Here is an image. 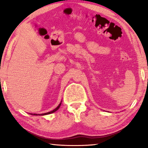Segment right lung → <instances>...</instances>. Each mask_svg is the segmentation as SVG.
<instances>
[{
  "label": "right lung",
  "mask_w": 148,
  "mask_h": 148,
  "mask_svg": "<svg viewBox=\"0 0 148 148\" xmlns=\"http://www.w3.org/2000/svg\"><path fill=\"white\" fill-rule=\"evenodd\" d=\"M61 102H62V101H61V102H60V104H58V106L57 107H56V108H54V110H52V111H50V112H46V113H43V114H32V113H29V114H32V115H35V116H37V115H40V116H44V115H46V114H52V113H53V112H56V111L58 109L60 108V105H61Z\"/></svg>",
  "instance_id": "add662e5"
}]
</instances>
